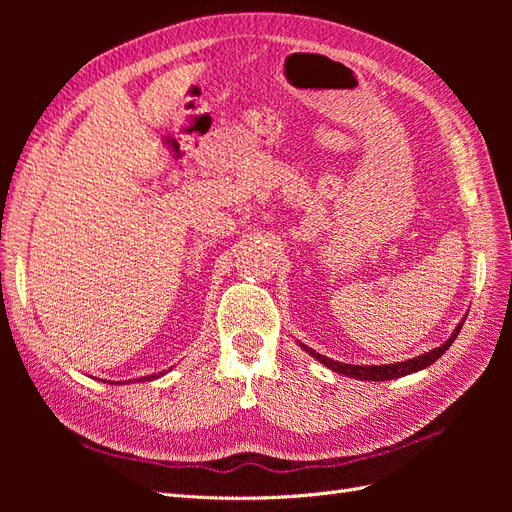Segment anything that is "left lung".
<instances>
[{"label": "left lung", "instance_id": "obj_1", "mask_svg": "<svg viewBox=\"0 0 512 512\" xmlns=\"http://www.w3.org/2000/svg\"><path fill=\"white\" fill-rule=\"evenodd\" d=\"M461 327H463V322L457 324L455 333H453L451 337H448L440 348H433V350H429V352H425V354H421V356H416V359H408V361H401V363H391V365H348V363H337V361L327 359V356H322V354L314 352L312 348H307V346H303V344H301V346H303L309 354L316 356V359H318L322 365H327L329 369L337 371V374H344V376L356 378V380H374V382H382V380H393V378L408 376V374H414V371H418V369L429 367L433 361L440 359V356H442L448 348H451V344L455 342V337L459 335Z\"/></svg>", "mask_w": 512, "mask_h": 512}]
</instances>
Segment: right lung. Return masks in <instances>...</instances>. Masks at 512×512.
Segmentation results:
<instances>
[{
	"label": "right lung",
	"mask_w": 512,
	"mask_h": 512,
	"mask_svg": "<svg viewBox=\"0 0 512 512\" xmlns=\"http://www.w3.org/2000/svg\"><path fill=\"white\" fill-rule=\"evenodd\" d=\"M153 378H158L156 374H153V376H145V378H141V380H153Z\"/></svg>",
	"instance_id": "right-lung-1"
}]
</instances>
